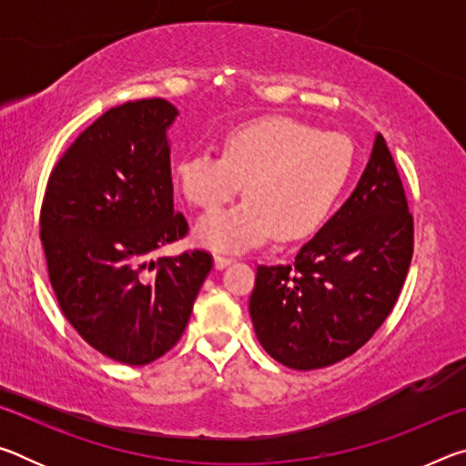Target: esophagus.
<instances>
[{"label":"esophagus","mask_w":466,"mask_h":466,"mask_svg":"<svg viewBox=\"0 0 466 466\" xmlns=\"http://www.w3.org/2000/svg\"><path fill=\"white\" fill-rule=\"evenodd\" d=\"M232 261H234V258H230V257H222V255H216V257H214L216 269H224V267H228Z\"/></svg>","instance_id":"esophagus-1"}]
</instances>
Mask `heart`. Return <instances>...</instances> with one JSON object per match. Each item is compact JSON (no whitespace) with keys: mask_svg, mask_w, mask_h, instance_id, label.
I'll return each mask as SVG.
<instances>
[{"mask_svg":"<svg viewBox=\"0 0 466 466\" xmlns=\"http://www.w3.org/2000/svg\"><path fill=\"white\" fill-rule=\"evenodd\" d=\"M351 160L350 141L337 133H319L289 116H265L228 133L224 156L180 157L175 183L201 209L219 208L244 187L248 197L242 203L195 224V240L203 247L242 252L275 232L281 240H298L317 230L343 193Z\"/></svg>","mask_w":466,"mask_h":466,"instance_id":"b5f03b06","label":"heart"}]
</instances>
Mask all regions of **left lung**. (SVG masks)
<instances>
[{
	"instance_id": "1",
	"label": "left lung",
	"mask_w": 466,
	"mask_h": 466,
	"mask_svg": "<svg viewBox=\"0 0 466 466\" xmlns=\"http://www.w3.org/2000/svg\"><path fill=\"white\" fill-rule=\"evenodd\" d=\"M413 257L403 183L376 133L366 170L294 265H261L248 312L258 343L291 370L356 353L389 317Z\"/></svg>"
}]
</instances>
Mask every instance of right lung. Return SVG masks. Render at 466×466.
Returning <instances> with one entry per match:
<instances>
[{
  "label": "right lung",
  "instance_id": "add662e5",
  "mask_svg": "<svg viewBox=\"0 0 466 466\" xmlns=\"http://www.w3.org/2000/svg\"><path fill=\"white\" fill-rule=\"evenodd\" d=\"M177 116L164 98L106 110L53 168L41 209L61 312L94 350L127 366L177 345L214 267L205 250L149 258L188 228L172 199L168 129Z\"/></svg>",
  "mask_w": 466,
  "mask_h": 466
}]
</instances>
